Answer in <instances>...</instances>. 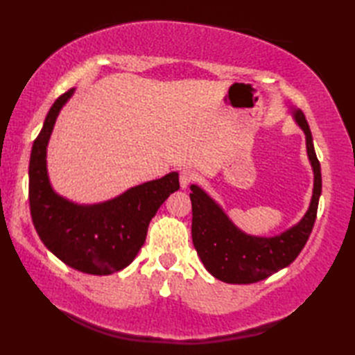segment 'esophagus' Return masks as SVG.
<instances>
[{
	"label": "esophagus",
	"mask_w": 355,
	"mask_h": 355,
	"mask_svg": "<svg viewBox=\"0 0 355 355\" xmlns=\"http://www.w3.org/2000/svg\"><path fill=\"white\" fill-rule=\"evenodd\" d=\"M196 179V173H194L193 170L190 168H184L182 171H180L179 175V182H180V187L182 188H187L188 185H190L193 180Z\"/></svg>",
	"instance_id": "esophagus-1"
}]
</instances>
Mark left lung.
Masks as SVG:
<instances>
[{"label": "left lung", "mask_w": 355, "mask_h": 355, "mask_svg": "<svg viewBox=\"0 0 355 355\" xmlns=\"http://www.w3.org/2000/svg\"><path fill=\"white\" fill-rule=\"evenodd\" d=\"M295 121L306 135L308 157L314 170V191L303 219L285 233L274 237H254L234 227L222 208L191 185V237L198 254L209 274L227 284H254L293 263L308 242L317 218L322 193L320 162L315 156L313 136L305 114L294 112Z\"/></svg>", "instance_id": "1"}]
</instances>
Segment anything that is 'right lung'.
<instances>
[{
	"instance_id": "add662e5",
	"label": "right lung",
	"mask_w": 355,
	"mask_h": 355,
	"mask_svg": "<svg viewBox=\"0 0 355 355\" xmlns=\"http://www.w3.org/2000/svg\"><path fill=\"white\" fill-rule=\"evenodd\" d=\"M73 89L58 98L33 142L28 164V205L42 243L64 263L87 274H112L133 262L146 242L151 218L179 190L178 173L130 188L98 205H76L52 190L46 148L61 107Z\"/></svg>"
}]
</instances>
